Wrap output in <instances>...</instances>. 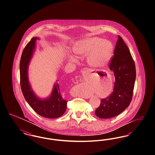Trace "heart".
<instances>
[{
  "label": "heart",
  "mask_w": 155,
  "mask_h": 155,
  "mask_svg": "<svg viewBox=\"0 0 155 155\" xmlns=\"http://www.w3.org/2000/svg\"><path fill=\"white\" fill-rule=\"evenodd\" d=\"M74 52L81 56L89 54L88 61L90 64L98 67L104 65L110 61L113 53V45L111 42L104 41L101 38H89L78 42ZM71 59L77 61L74 57H71Z\"/></svg>",
  "instance_id": "b5f03b06"
}]
</instances>
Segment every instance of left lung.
I'll return each instance as SVG.
<instances>
[{"label": "left lung", "instance_id": "obj_1", "mask_svg": "<svg viewBox=\"0 0 155 155\" xmlns=\"http://www.w3.org/2000/svg\"><path fill=\"white\" fill-rule=\"evenodd\" d=\"M109 68L114 72L115 83L113 91L102 99L95 110L100 118L114 117L122 113L131 102L136 79V68L130 51L123 38L118 36Z\"/></svg>", "mask_w": 155, "mask_h": 155}]
</instances>
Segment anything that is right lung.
<instances>
[{
	"label": "right lung",
	"mask_w": 155,
	"mask_h": 155,
	"mask_svg": "<svg viewBox=\"0 0 155 155\" xmlns=\"http://www.w3.org/2000/svg\"><path fill=\"white\" fill-rule=\"evenodd\" d=\"M37 38H33L24 48L20 62V86L24 97L29 106L38 115L47 118H56L65 112L67 101L63 98L58 84L54 85L49 98L40 100L35 96L31 89L28 80V66L33 54Z\"/></svg>",
	"instance_id": "add662e5"
}]
</instances>
